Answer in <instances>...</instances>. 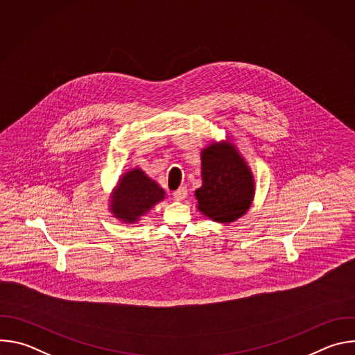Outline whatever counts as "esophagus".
<instances>
[{"label": "esophagus", "mask_w": 355, "mask_h": 355, "mask_svg": "<svg viewBox=\"0 0 355 355\" xmlns=\"http://www.w3.org/2000/svg\"><path fill=\"white\" fill-rule=\"evenodd\" d=\"M187 188L185 187H180L177 191H174L173 192V198L175 199V200H182L185 196H187Z\"/></svg>", "instance_id": "1"}]
</instances>
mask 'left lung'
Returning a JSON list of instances; mask_svg holds the SVG:
<instances>
[{
  "label": "left lung",
  "instance_id": "1",
  "mask_svg": "<svg viewBox=\"0 0 355 355\" xmlns=\"http://www.w3.org/2000/svg\"><path fill=\"white\" fill-rule=\"evenodd\" d=\"M202 187L195 191L199 211L216 222L243 216L254 195V181L245 162L229 143L202 151Z\"/></svg>",
  "mask_w": 355,
  "mask_h": 355
}]
</instances>
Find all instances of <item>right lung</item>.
<instances>
[{
    "label": "right lung",
    "instance_id": "right-lung-1",
    "mask_svg": "<svg viewBox=\"0 0 355 355\" xmlns=\"http://www.w3.org/2000/svg\"><path fill=\"white\" fill-rule=\"evenodd\" d=\"M163 198V188L148 178L140 168H135L126 173L119 181L118 189L112 196L111 211L115 218L125 222H135Z\"/></svg>",
    "mask_w": 355,
    "mask_h": 355
}]
</instances>
